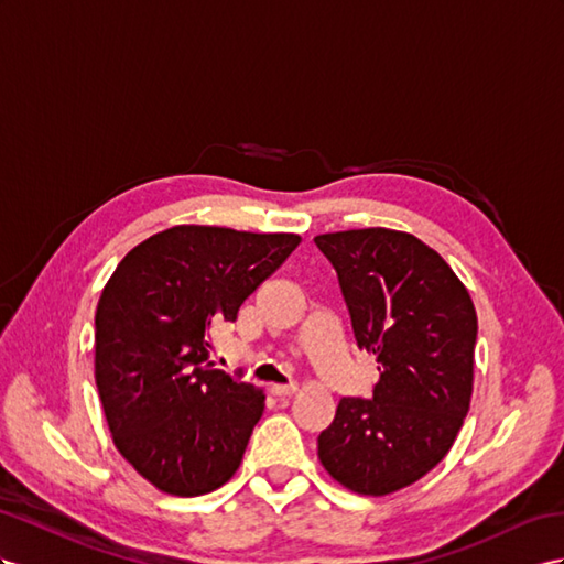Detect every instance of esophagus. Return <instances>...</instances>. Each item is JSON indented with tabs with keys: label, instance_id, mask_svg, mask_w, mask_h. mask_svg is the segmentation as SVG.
I'll list each match as a JSON object with an SVG mask.
<instances>
[{
	"label": "esophagus",
	"instance_id": "1",
	"mask_svg": "<svg viewBox=\"0 0 564 564\" xmlns=\"http://www.w3.org/2000/svg\"><path fill=\"white\" fill-rule=\"evenodd\" d=\"M295 391H297V386H295V383H288V386H271V395H276V398H291V395H295Z\"/></svg>",
	"mask_w": 564,
	"mask_h": 564
}]
</instances>
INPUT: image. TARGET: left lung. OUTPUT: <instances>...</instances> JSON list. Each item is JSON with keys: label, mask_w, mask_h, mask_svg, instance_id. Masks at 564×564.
I'll return each instance as SVG.
<instances>
[{"label": "left lung", "mask_w": 564, "mask_h": 564, "mask_svg": "<svg viewBox=\"0 0 564 564\" xmlns=\"http://www.w3.org/2000/svg\"><path fill=\"white\" fill-rule=\"evenodd\" d=\"M314 242L338 273L357 348L381 373L369 400L338 402L319 459L355 494L388 496L455 443L471 400L476 312L445 259L410 234L359 228Z\"/></svg>", "instance_id": "1"}]
</instances>
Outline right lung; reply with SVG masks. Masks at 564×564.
Segmentation results:
<instances>
[{
    "instance_id": "1",
    "label": "right lung",
    "mask_w": 564,
    "mask_h": 564,
    "mask_svg": "<svg viewBox=\"0 0 564 564\" xmlns=\"http://www.w3.org/2000/svg\"><path fill=\"white\" fill-rule=\"evenodd\" d=\"M300 245L295 234L173 226L128 252L95 314V381L113 445L159 490L193 498L240 467L264 393L214 369L209 334Z\"/></svg>"
}]
</instances>
